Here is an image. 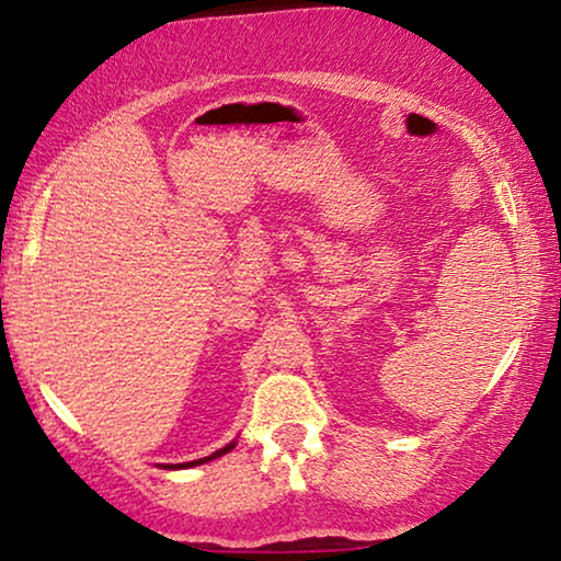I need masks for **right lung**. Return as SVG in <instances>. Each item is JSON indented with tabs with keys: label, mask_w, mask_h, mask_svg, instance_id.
Instances as JSON below:
<instances>
[{
	"label": "right lung",
	"mask_w": 561,
	"mask_h": 561,
	"mask_svg": "<svg viewBox=\"0 0 561 561\" xmlns=\"http://www.w3.org/2000/svg\"><path fill=\"white\" fill-rule=\"evenodd\" d=\"M233 449H236V442H230V444L222 446V449L213 451L210 457H205V459H194V461H186V465H167V467H163V469H186V467H199V465H205V461H213V459H218V457H222V454H228V451H233Z\"/></svg>",
	"instance_id": "1"
}]
</instances>
